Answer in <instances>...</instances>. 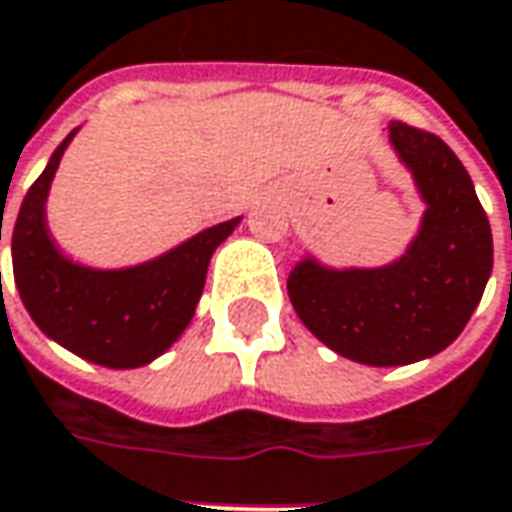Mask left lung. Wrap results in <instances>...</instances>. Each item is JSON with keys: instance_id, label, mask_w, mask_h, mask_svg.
I'll use <instances>...</instances> for the list:
<instances>
[{"instance_id": "left-lung-1", "label": "left lung", "mask_w": 512, "mask_h": 512, "mask_svg": "<svg viewBox=\"0 0 512 512\" xmlns=\"http://www.w3.org/2000/svg\"><path fill=\"white\" fill-rule=\"evenodd\" d=\"M391 144L428 203L408 252L379 269L300 260L289 300L311 334L365 365H408L448 348L485 294L493 235L473 181L439 135L391 121Z\"/></svg>"}]
</instances>
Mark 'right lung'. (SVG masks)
<instances>
[{"instance_id": "1", "label": "right lung", "mask_w": 512, "mask_h": 512, "mask_svg": "<svg viewBox=\"0 0 512 512\" xmlns=\"http://www.w3.org/2000/svg\"><path fill=\"white\" fill-rule=\"evenodd\" d=\"M76 130L50 155L13 223V280L33 323L50 340L107 368H138L161 357L189 326L209 257L240 218L203 229L167 255L130 269H87L56 249L45 221L50 181ZM2 240V223H0Z\"/></svg>"}]
</instances>
